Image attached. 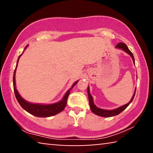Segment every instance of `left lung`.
Here are the masks:
<instances>
[{
    "mask_svg": "<svg viewBox=\"0 0 153 153\" xmlns=\"http://www.w3.org/2000/svg\"><path fill=\"white\" fill-rule=\"evenodd\" d=\"M116 48L122 49V50H123L124 51L126 52L127 53H128L129 55L131 56V58H132L133 61L134 63V57L133 56V54L129 50V48H128V46H127L126 44L121 43V42L118 43L117 46H116ZM134 64H135V63H134ZM88 98H89V103H90V109H91L92 112L94 113V114H96V115H98V116H101V117H112V116L117 115L120 113L122 112L123 110H125L126 108L128 107V105L130 104L131 101L133 100L134 98V96H135V94H136V91H135V92H134V94L133 97H132V98H131L130 101H129L128 103V104H126V105H123V106H121V107L116 108V109L111 110V111L104 110V109H102V108H98L97 107H96L95 105L94 104V102H93L92 97L90 93L89 87H88Z\"/></svg>",
    "mask_w": 153,
    "mask_h": 153,
    "instance_id": "8db88e82",
    "label": "left lung"
}]
</instances>
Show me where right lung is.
I'll return each mask as SVG.
<instances>
[{
    "instance_id": "1",
    "label": "right lung",
    "mask_w": 153,
    "mask_h": 153,
    "mask_svg": "<svg viewBox=\"0 0 153 153\" xmlns=\"http://www.w3.org/2000/svg\"><path fill=\"white\" fill-rule=\"evenodd\" d=\"M27 46H25L26 48ZM19 58L20 57V56ZM19 58L17 59V63L18 61H19ZM16 65V67H17ZM16 67H15L14 74H13V89H14V92L15 97H16L18 102L19 103V105L22 106V107L25 109L28 113H30L32 115L36 116V117H51V116L55 115L56 114L61 112L63 111L65 106L67 105V98L69 95V93H70V90L74 88V86L76 85L77 82H75L73 86H72L71 88L69 89L68 91L66 92L65 95L64 96L63 99H62L60 102L55 103V104L52 105H39V104H32V103H30L27 101H25L24 99L21 97V96L19 94L17 90L15 88V70H16Z\"/></svg>"
}]
</instances>
